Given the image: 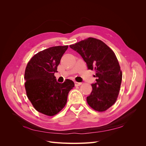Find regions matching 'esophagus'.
I'll use <instances>...</instances> for the list:
<instances>
[{"instance_id": "1", "label": "esophagus", "mask_w": 146, "mask_h": 146, "mask_svg": "<svg viewBox=\"0 0 146 146\" xmlns=\"http://www.w3.org/2000/svg\"><path fill=\"white\" fill-rule=\"evenodd\" d=\"M75 86H80L82 83H80V82H75Z\"/></svg>"}]
</instances>
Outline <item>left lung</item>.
<instances>
[{"mask_svg":"<svg viewBox=\"0 0 146 146\" xmlns=\"http://www.w3.org/2000/svg\"><path fill=\"white\" fill-rule=\"evenodd\" d=\"M69 47L77 51L86 63L88 69L96 71V82L86 101L95 111L102 112L116 102L120 91L122 73L117 57L105 43L88 38Z\"/></svg>","mask_w":146,"mask_h":146,"instance_id":"obj_1","label":"left lung"}]
</instances>
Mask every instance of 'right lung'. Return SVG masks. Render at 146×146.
Masks as SVG:
<instances>
[{
	"mask_svg": "<svg viewBox=\"0 0 146 146\" xmlns=\"http://www.w3.org/2000/svg\"><path fill=\"white\" fill-rule=\"evenodd\" d=\"M68 46L51 47L35 54L26 66L24 79L27 98L35 109L48 116H54L67 102L69 92L74 86L66 79L56 82L54 73Z\"/></svg>",
	"mask_w": 146,
	"mask_h": 146,
	"instance_id": "right-lung-1",
	"label": "right lung"
}]
</instances>
